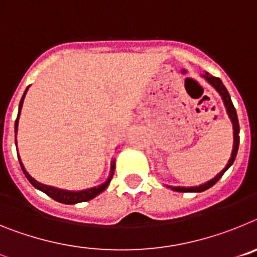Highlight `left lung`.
<instances>
[{
  "label": "left lung",
  "instance_id": "1",
  "mask_svg": "<svg viewBox=\"0 0 257 257\" xmlns=\"http://www.w3.org/2000/svg\"><path fill=\"white\" fill-rule=\"evenodd\" d=\"M203 77H205L206 79H207V82H210L211 85L213 86V87L216 88L217 92H219L220 95H221L222 97V101H224V104H225V108H226V112H228L229 114V118L231 119V123H233V134H234V143H233V151H231V157L230 160L228 161V165L224 167V170H221V171L219 172V174L215 176L213 179H211L210 181H207V183L202 184V185H198V187H190V188H185V187H172L171 189L175 190V192H183V193H187V192H203V190L208 189V188H211L212 185H215V184L217 183V181L220 180V178H221L222 175H224V172L226 171V170L230 167L231 165H233V162H234L235 160V156H237V152H238V147H239V123H238V117H237V112H235V108L234 105H233V103H231V99H230V95H229L228 90L225 88V86L222 85L221 79L217 78V77H213L211 76V74L206 73L203 74Z\"/></svg>",
  "mask_w": 257,
  "mask_h": 257
}]
</instances>
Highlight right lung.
<instances>
[{
	"mask_svg": "<svg viewBox=\"0 0 257 257\" xmlns=\"http://www.w3.org/2000/svg\"><path fill=\"white\" fill-rule=\"evenodd\" d=\"M27 91H28V88H27L26 92H24V95H23L22 100H20L19 112H18L17 121H15V144H17V131H18V123H19V115H20V112H22L23 101H24V97H26ZM18 158H19V156H18ZM19 163H20V167H22L23 172H24V175H26V178L28 179L29 183H31L33 187L37 188V189H40L41 192L46 193L47 196L51 197L52 199H55V201L60 202V203H65V205H74V203H79V202L90 201V199H92L94 197H96L97 194H100L103 190L106 189V187H108L109 183H110V180H112L113 174H114V161H113L112 167H110V175H109L108 180H106L105 183H103L101 185H99V187L90 188V189L79 190V192H70V190L58 189V188L49 187V185H44V184L38 183V181H36L35 179L32 178L31 175L26 171V169H24V166H23L20 158H19Z\"/></svg>",
	"mask_w": 257,
	"mask_h": 257,
	"instance_id": "right-lung-1",
	"label": "right lung"
}]
</instances>
